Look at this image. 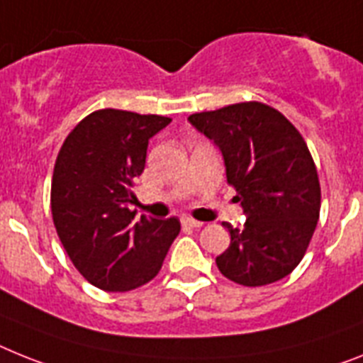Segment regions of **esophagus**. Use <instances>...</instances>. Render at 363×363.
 I'll return each mask as SVG.
<instances>
[{
    "instance_id": "esophagus-1",
    "label": "esophagus",
    "mask_w": 363,
    "mask_h": 363,
    "mask_svg": "<svg viewBox=\"0 0 363 363\" xmlns=\"http://www.w3.org/2000/svg\"><path fill=\"white\" fill-rule=\"evenodd\" d=\"M181 221H182V225H184V227H191V228L203 227V223H201V221H197V219H194V218H188V216H182Z\"/></svg>"
}]
</instances>
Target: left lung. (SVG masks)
<instances>
[{"label":"left lung","mask_w":363,"mask_h":363,"mask_svg":"<svg viewBox=\"0 0 363 363\" xmlns=\"http://www.w3.org/2000/svg\"><path fill=\"white\" fill-rule=\"evenodd\" d=\"M190 123L214 140L227 182L247 214L233 228L218 269L242 286H266L290 275L303 260L321 208V186L310 149L295 125L273 106L243 101L196 112Z\"/></svg>","instance_id":"obj_1"}]
</instances>
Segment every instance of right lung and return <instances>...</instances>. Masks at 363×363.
<instances>
[{
    "label": "right lung",
    "instance_id": "add662e5",
    "mask_svg": "<svg viewBox=\"0 0 363 363\" xmlns=\"http://www.w3.org/2000/svg\"><path fill=\"white\" fill-rule=\"evenodd\" d=\"M172 118L101 108L79 121L60 147L51 179V214L62 247L99 290L147 284L181 233L177 218H142L133 182L145 167L149 138Z\"/></svg>",
    "mask_w": 363,
    "mask_h": 363
}]
</instances>
